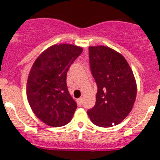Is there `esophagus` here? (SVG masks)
Returning a JSON list of instances; mask_svg holds the SVG:
<instances>
[{"label":"esophagus","instance_id":"34e87169","mask_svg":"<svg viewBox=\"0 0 160 160\" xmlns=\"http://www.w3.org/2000/svg\"><path fill=\"white\" fill-rule=\"evenodd\" d=\"M78 101V104L79 106L82 105V98H79L77 100Z\"/></svg>","mask_w":160,"mask_h":160}]
</instances>
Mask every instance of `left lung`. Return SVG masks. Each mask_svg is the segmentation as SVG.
I'll return each mask as SVG.
<instances>
[{"label": "left lung", "instance_id": "left-lung-1", "mask_svg": "<svg viewBox=\"0 0 160 160\" xmlns=\"http://www.w3.org/2000/svg\"><path fill=\"white\" fill-rule=\"evenodd\" d=\"M90 64L98 86L94 107L87 111L94 125L111 128L123 121L131 111L137 84L125 58L104 46H90Z\"/></svg>", "mask_w": 160, "mask_h": 160}]
</instances>
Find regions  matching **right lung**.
Returning <instances> with one entry per match:
<instances>
[{
  "instance_id": "obj_1",
  "label": "right lung",
  "mask_w": 160,
  "mask_h": 160,
  "mask_svg": "<svg viewBox=\"0 0 160 160\" xmlns=\"http://www.w3.org/2000/svg\"><path fill=\"white\" fill-rule=\"evenodd\" d=\"M82 49L72 44H55L45 49L31 67L27 99L32 112L46 125L62 127L73 118L77 104L68 91L66 74Z\"/></svg>"
}]
</instances>
